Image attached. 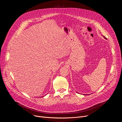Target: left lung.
<instances>
[{"mask_svg": "<svg viewBox=\"0 0 122 122\" xmlns=\"http://www.w3.org/2000/svg\"><path fill=\"white\" fill-rule=\"evenodd\" d=\"M104 37V38H105V39H106V38H105V37Z\"/></svg>", "mask_w": 122, "mask_h": 122, "instance_id": "obj_1", "label": "left lung"}]
</instances>
